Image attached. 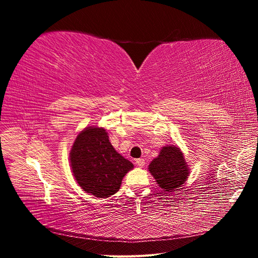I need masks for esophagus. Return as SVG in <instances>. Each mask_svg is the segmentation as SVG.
<instances>
[{
	"instance_id": "esophagus-1",
	"label": "esophagus",
	"mask_w": 258,
	"mask_h": 258,
	"mask_svg": "<svg viewBox=\"0 0 258 258\" xmlns=\"http://www.w3.org/2000/svg\"><path fill=\"white\" fill-rule=\"evenodd\" d=\"M136 163H137V166H138V167L142 168V167H144V166H145V160H144V159H142V158H139V159H137V160H136Z\"/></svg>"
}]
</instances>
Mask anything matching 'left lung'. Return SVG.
Here are the masks:
<instances>
[{
	"label": "left lung",
	"instance_id": "left-lung-1",
	"mask_svg": "<svg viewBox=\"0 0 258 258\" xmlns=\"http://www.w3.org/2000/svg\"><path fill=\"white\" fill-rule=\"evenodd\" d=\"M148 169L157 184L167 191H173L184 184L189 172L184 155L176 146L162 147Z\"/></svg>",
	"mask_w": 258,
	"mask_h": 258
}]
</instances>
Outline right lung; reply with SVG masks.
Segmentation results:
<instances>
[{"mask_svg": "<svg viewBox=\"0 0 258 258\" xmlns=\"http://www.w3.org/2000/svg\"><path fill=\"white\" fill-rule=\"evenodd\" d=\"M74 177L86 192L106 198L120 188L134 165L115 151L103 128L88 127L77 136L70 153Z\"/></svg>", "mask_w": 258, "mask_h": 258, "instance_id": "1", "label": "right lung"}]
</instances>
